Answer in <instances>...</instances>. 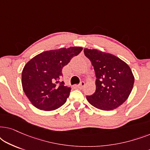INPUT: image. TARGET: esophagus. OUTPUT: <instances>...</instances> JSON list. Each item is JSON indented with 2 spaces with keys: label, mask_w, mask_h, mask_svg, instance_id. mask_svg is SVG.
<instances>
[{
  "label": "esophagus",
  "mask_w": 150,
  "mask_h": 150,
  "mask_svg": "<svg viewBox=\"0 0 150 150\" xmlns=\"http://www.w3.org/2000/svg\"><path fill=\"white\" fill-rule=\"evenodd\" d=\"M85 82L82 81L81 83L79 84V85H77V87H78V88H79V89H83V88L84 87H85Z\"/></svg>",
  "instance_id": "34e87169"
}]
</instances>
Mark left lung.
<instances>
[{
	"label": "left lung",
	"instance_id": "left-lung-1",
	"mask_svg": "<svg viewBox=\"0 0 150 150\" xmlns=\"http://www.w3.org/2000/svg\"><path fill=\"white\" fill-rule=\"evenodd\" d=\"M95 70L96 89L87 100L92 106L103 110L117 108L128 99L134 77L126 63L115 55L96 49H84Z\"/></svg>",
	"mask_w": 150,
	"mask_h": 150
}]
</instances>
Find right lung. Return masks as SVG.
Returning a JSON list of instances; mask_svg holds the SVG:
<instances>
[{
  "instance_id": "1",
  "label": "right lung",
  "mask_w": 150,
  "mask_h": 150,
  "mask_svg": "<svg viewBox=\"0 0 150 150\" xmlns=\"http://www.w3.org/2000/svg\"><path fill=\"white\" fill-rule=\"evenodd\" d=\"M82 50L81 47L74 46L45 51L24 65L22 73V88L35 107L49 111L65 103L71 88L60 81L62 69Z\"/></svg>"
}]
</instances>
